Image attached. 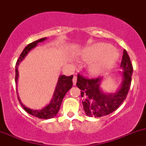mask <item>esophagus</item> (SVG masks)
<instances>
[{"label":"esophagus","mask_w":146,"mask_h":146,"mask_svg":"<svg viewBox=\"0 0 146 146\" xmlns=\"http://www.w3.org/2000/svg\"><path fill=\"white\" fill-rule=\"evenodd\" d=\"M76 82H77V76H73V85H76Z\"/></svg>","instance_id":"esophagus-1"}]
</instances>
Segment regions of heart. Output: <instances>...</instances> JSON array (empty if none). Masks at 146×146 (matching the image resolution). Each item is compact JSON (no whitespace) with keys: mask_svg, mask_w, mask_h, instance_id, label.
Wrapping results in <instances>:
<instances>
[{"mask_svg":"<svg viewBox=\"0 0 146 146\" xmlns=\"http://www.w3.org/2000/svg\"><path fill=\"white\" fill-rule=\"evenodd\" d=\"M112 48V46L109 44L98 43L82 50V58L88 61H92L89 66V71L92 74H101L115 64L118 54Z\"/></svg>","mask_w":146,"mask_h":146,"instance_id":"1","label":"heart"}]
</instances>
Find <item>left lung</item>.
<instances>
[{
	"mask_svg": "<svg viewBox=\"0 0 146 146\" xmlns=\"http://www.w3.org/2000/svg\"><path fill=\"white\" fill-rule=\"evenodd\" d=\"M123 68V82L120 89L116 93L106 95L100 90L102 78H87L80 73L78 74L77 85L81 90L82 105L85 114L89 117H102L111 114L118 109L126 100L131 83L133 66L129 54L123 50V55L121 63Z\"/></svg>",
	"mask_w": 146,
	"mask_h": 146,
	"instance_id": "left-lung-1",
	"label": "left lung"
}]
</instances>
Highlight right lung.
<instances>
[{"instance_id":"obj_1","label":"right lung","mask_w":146,"mask_h":146,"mask_svg":"<svg viewBox=\"0 0 146 146\" xmlns=\"http://www.w3.org/2000/svg\"><path fill=\"white\" fill-rule=\"evenodd\" d=\"M46 38H42V39H38V40L35 41V42H32L31 44H28L25 48H24V50L23 51V52L20 54V57L17 59V63L15 65V82L17 83V78H18V70H17V68H18V65L20 64V63L24 59V58L25 57V56L29 53V51L31 49H32L33 48H35L37 43L39 42H42L43 41H44ZM73 76H66L65 75H62L59 77L58 80V83L56 85V88L55 92H54V95H53V98L51 100V102L46 106V107L43 108L42 110H32L30 109L27 108L25 106L23 105V104L20 102V99L18 100L20 103L21 104L22 107H23L25 110L27 111V113H29L31 115L34 116V117H36L37 118L39 119H48L53 118L54 117H55L57 114V113L59 111L60 107H61V102H62L63 99H64L65 95L66 94V92L72 88L73 86Z\"/></svg>"}]
</instances>
